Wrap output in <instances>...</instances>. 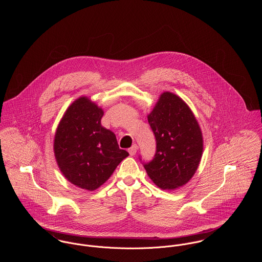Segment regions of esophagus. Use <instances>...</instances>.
I'll use <instances>...</instances> for the list:
<instances>
[{
    "label": "esophagus",
    "instance_id": "obj_1",
    "mask_svg": "<svg viewBox=\"0 0 262 262\" xmlns=\"http://www.w3.org/2000/svg\"><path fill=\"white\" fill-rule=\"evenodd\" d=\"M128 152H129V154H130L131 156L135 155V154H136V152H137V145H136V144L132 145V147H130V148L128 149Z\"/></svg>",
    "mask_w": 262,
    "mask_h": 262
}]
</instances>
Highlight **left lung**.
<instances>
[{
  "instance_id": "obj_1",
  "label": "left lung",
  "mask_w": 262,
  "mask_h": 262,
  "mask_svg": "<svg viewBox=\"0 0 262 262\" xmlns=\"http://www.w3.org/2000/svg\"><path fill=\"white\" fill-rule=\"evenodd\" d=\"M147 118L156 141L154 157L143 163L147 174L162 189L183 187L202 157L203 136L196 119L187 104L169 92L160 96Z\"/></svg>"
}]
</instances>
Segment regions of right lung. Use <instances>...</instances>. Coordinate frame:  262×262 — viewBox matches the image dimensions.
<instances>
[{"instance_id": "obj_1", "label": "right lung", "mask_w": 262, "mask_h": 262, "mask_svg": "<svg viewBox=\"0 0 262 262\" xmlns=\"http://www.w3.org/2000/svg\"><path fill=\"white\" fill-rule=\"evenodd\" d=\"M102 109L88 98L75 101L63 115L54 138V154L63 176L75 186L101 187L129 155L112 131L101 125Z\"/></svg>"}]
</instances>
